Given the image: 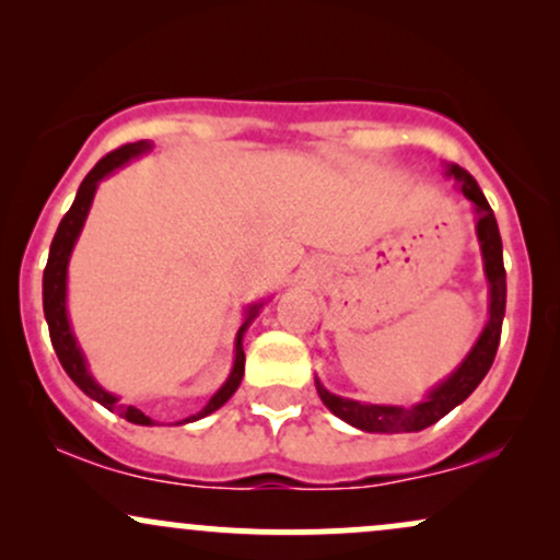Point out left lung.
Listing matches in <instances>:
<instances>
[{"mask_svg":"<svg viewBox=\"0 0 560 560\" xmlns=\"http://www.w3.org/2000/svg\"><path fill=\"white\" fill-rule=\"evenodd\" d=\"M450 176L460 184L466 199H471L477 205V234L481 242V255H485V271L490 279V320H487V329L481 331L479 342L474 345V350L468 352V358L460 363V369L447 378L445 384H440L427 400L413 405V408H395V405H363L355 400H345V397L331 395L316 382L320 400L334 416L352 423V427L363 429V432H384V434H400V432H421V429L432 427L447 416L455 405H460L479 387L481 378L487 376L490 365L494 361V352L500 345V329H503V316H505V268H503V242H500L498 221L487 202V197L481 195L477 178L471 173L460 168V165H450Z\"/></svg>","mask_w":560,"mask_h":560,"instance_id":"1","label":"left lung"}]
</instances>
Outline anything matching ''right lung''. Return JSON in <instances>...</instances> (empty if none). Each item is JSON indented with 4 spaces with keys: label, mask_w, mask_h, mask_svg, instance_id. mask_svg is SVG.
Wrapping results in <instances>:
<instances>
[{
    "label": "right lung",
    "mask_w": 560,
    "mask_h": 560,
    "mask_svg": "<svg viewBox=\"0 0 560 560\" xmlns=\"http://www.w3.org/2000/svg\"><path fill=\"white\" fill-rule=\"evenodd\" d=\"M144 150H150V144H147V141H133V144L118 147V150L107 152V155L102 158L100 163H96L94 168L86 173V178H83V182H81L79 195H75L73 205H70V210L66 213V218H62L60 226H57L52 247H49V260H47V268H44V316H47L49 337H52V347H55L57 358H60L62 369H66V374L73 378V382L79 384V387L86 392L89 397H94L96 402L105 405L107 410H115V413H120L126 421H131V423H141V427H150V423H152L150 416H144L139 408H133V405H128V408H124V405H118V397H113L110 392L102 389L100 384H96L94 378L89 376L86 363H83V355H81L79 345H75L73 331H70L68 313H66L68 258H70V249H73L75 240H79L81 226H83V221H86L89 208H92L96 184H100L102 178L107 176V173H113L115 168H120V165L128 163V160H131L133 155H139V152H144ZM255 313H258V305L249 307V318L244 320V326L240 329V334H236V361H234V369H231L229 382L223 384V387L218 389L213 397H210V402L205 405V408L199 410L197 416H189V419H186V421H197V419H202V416L213 413V410L221 408V405L226 402L231 395H234L236 387H240V382H242V376H244L242 334L249 326V320L255 318Z\"/></svg>",
    "instance_id": "1"
}]
</instances>
